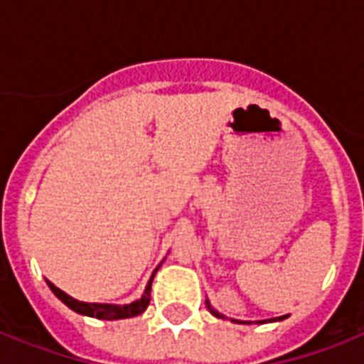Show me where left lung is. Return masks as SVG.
I'll list each match as a JSON object with an SVG mask.
<instances>
[{"label":"left lung","mask_w":364,"mask_h":364,"mask_svg":"<svg viewBox=\"0 0 364 364\" xmlns=\"http://www.w3.org/2000/svg\"><path fill=\"white\" fill-rule=\"evenodd\" d=\"M205 306H208V310H210L211 314H213V316H215V317H221V319H227V317L223 316V314H219V311H217L215 308H213V306L210 304V300H208V299H205ZM285 317H287V316L274 317V319H262V321H240V319H232V317H228V319H230V321H232V323H242V325H251V323H272V321H283V319H285Z\"/></svg>","instance_id":"8db88e82"}]
</instances>
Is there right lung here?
I'll list each match as a JSON object with an SVG mask.
<instances>
[{
    "label": "right lung",
    "mask_w": 364,
    "mask_h": 364,
    "mask_svg": "<svg viewBox=\"0 0 364 364\" xmlns=\"http://www.w3.org/2000/svg\"><path fill=\"white\" fill-rule=\"evenodd\" d=\"M162 264V262H160ZM160 264L154 268L153 276L149 279L147 287L143 291L141 299L134 300L130 304H98V302H81V300L73 299L70 294H65L62 289H58L54 283H50L47 279V285L50 287L56 296H58L62 302H64L68 308H71L77 314H81V316H88V317H96V319H105V321H115V319H126V317H136L139 314L147 310L149 302H151V283H153L154 274L159 272Z\"/></svg>",
    "instance_id": "1"
}]
</instances>
